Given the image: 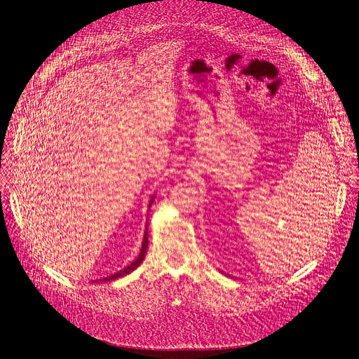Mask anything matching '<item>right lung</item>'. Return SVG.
<instances>
[{"label": "right lung", "mask_w": 359, "mask_h": 359, "mask_svg": "<svg viewBox=\"0 0 359 359\" xmlns=\"http://www.w3.org/2000/svg\"><path fill=\"white\" fill-rule=\"evenodd\" d=\"M151 203H153V199H151ZM151 203L148 205V208L151 206ZM147 248H148V224H147V229H145V234H144V241H142V248H141V252H140V256L130 263L129 266H126L125 269H122V271H119V272H116V273H113V275H110V276H107V278H103V279H100V282H107V280H113V279H118V278H121V276H125V275H128V273H130L134 269H137L141 263H142V260H144V256H145V253H147Z\"/></svg>", "instance_id": "obj_1"}]
</instances>
